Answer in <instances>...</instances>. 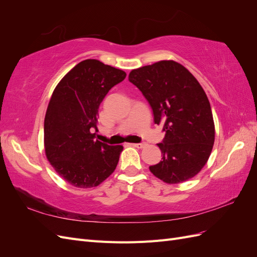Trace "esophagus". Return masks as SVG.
Wrapping results in <instances>:
<instances>
[{
    "instance_id": "esophagus-1",
    "label": "esophagus",
    "mask_w": 257,
    "mask_h": 257,
    "mask_svg": "<svg viewBox=\"0 0 257 257\" xmlns=\"http://www.w3.org/2000/svg\"><path fill=\"white\" fill-rule=\"evenodd\" d=\"M131 146H133L135 148H138V149H143L144 147H146V144H131Z\"/></svg>"
}]
</instances>
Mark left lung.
Masks as SVG:
<instances>
[{"instance_id":"left-lung-1","label":"left lung","mask_w":257,"mask_h":257,"mask_svg":"<svg viewBox=\"0 0 257 257\" xmlns=\"http://www.w3.org/2000/svg\"><path fill=\"white\" fill-rule=\"evenodd\" d=\"M128 80L149 102L155 124H164L165 137L158 144L162 161L150 172L168 184L196 176L211 154L214 122L204 89L188 69L163 60L133 69Z\"/></svg>"}]
</instances>
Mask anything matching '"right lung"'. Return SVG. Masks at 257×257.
I'll return each mask as SVG.
<instances>
[{
	"instance_id": "obj_1",
	"label": "right lung",
	"mask_w": 257,
	"mask_h": 257,
	"mask_svg": "<svg viewBox=\"0 0 257 257\" xmlns=\"http://www.w3.org/2000/svg\"><path fill=\"white\" fill-rule=\"evenodd\" d=\"M125 76L122 69L88 59L52 93L44 122L45 153L59 176L76 188L97 186L118 165L123 147L100 143L93 131H97L100 103Z\"/></svg>"
}]
</instances>
